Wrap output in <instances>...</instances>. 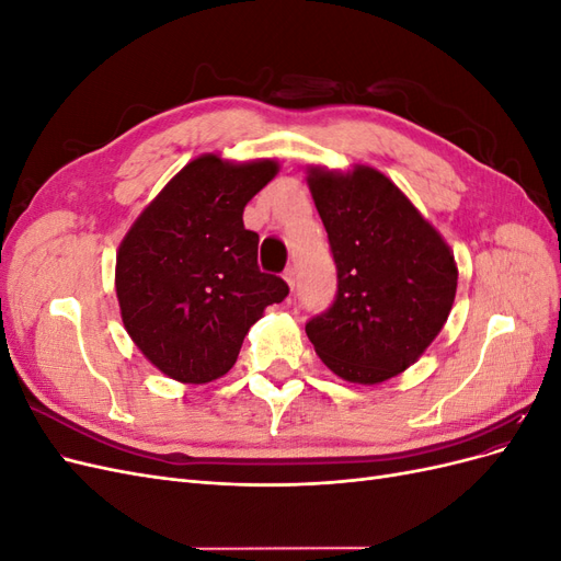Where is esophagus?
<instances>
[{
  "mask_svg": "<svg viewBox=\"0 0 561 561\" xmlns=\"http://www.w3.org/2000/svg\"><path fill=\"white\" fill-rule=\"evenodd\" d=\"M283 278H285V283L290 285V290H295V283H297V271L295 268H287L285 274H283Z\"/></svg>",
  "mask_w": 561,
  "mask_h": 561,
  "instance_id": "esophagus-1",
  "label": "esophagus"
}]
</instances>
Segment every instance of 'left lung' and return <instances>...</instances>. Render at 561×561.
Wrapping results in <instances>:
<instances>
[{
    "label": "left lung",
    "instance_id": "1",
    "mask_svg": "<svg viewBox=\"0 0 561 561\" xmlns=\"http://www.w3.org/2000/svg\"><path fill=\"white\" fill-rule=\"evenodd\" d=\"M307 182L336 264L332 307L307 322L311 344L344 381L398 377L445 328L458 280L454 252L375 168H311Z\"/></svg>",
    "mask_w": 561,
    "mask_h": 561
}]
</instances>
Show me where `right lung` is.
I'll return each instance as SVG.
<instances>
[{
    "label": "right lung",
    "instance_id": "1",
    "mask_svg": "<svg viewBox=\"0 0 561 561\" xmlns=\"http://www.w3.org/2000/svg\"><path fill=\"white\" fill-rule=\"evenodd\" d=\"M278 163L203 154L135 219L116 252L124 328L145 358L182 383L233 367L248 330L290 287L257 266L260 236L243 227L248 201Z\"/></svg>",
    "mask_w": 561,
    "mask_h": 561
}]
</instances>
